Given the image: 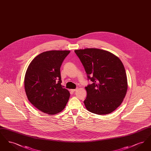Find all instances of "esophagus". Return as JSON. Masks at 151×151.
Masks as SVG:
<instances>
[{"label":"esophagus","instance_id":"obj_1","mask_svg":"<svg viewBox=\"0 0 151 151\" xmlns=\"http://www.w3.org/2000/svg\"><path fill=\"white\" fill-rule=\"evenodd\" d=\"M76 90H77V89H71V91L72 92H75Z\"/></svg>","mask_w":151,"mask_h":151}]
</instances>
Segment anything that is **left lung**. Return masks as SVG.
<instances>
[{
  "label": "left lung",
  "instance_id": "left-lung-1",
  "mask_svg": "<svg viewBox=\"0 0 151 151\" xmlns=\"http://www.w3.org/2000/svg\"><path fill=\"white\" fill-rule=\"evenodd\" d=\"M83 65L88 79L85 88L86 109L102 115L114 111L122 104L127 91V79L121 60L108 51L94 48L75 50Z\"/></svg>",
  "mask_w": 151,
  "mask_h": 151
}]
</instances>
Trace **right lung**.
<instances>
[{
  "instance_id": "obj_1",
  "label": "right lung",
  "mask_w": 151,
  "mask_h": 151,
  "mask_svg": "<svg viewBox=\"0 0 151 151\" xmlns=\"http://www.w3.org/2000/svg\"><path fill=\"white\" fill-rule=\"evenodd\" d=\"M69 50L43 52L30 62L24 79L30 103L45 113L54 115L65 108L70 93L62 86L60 68Z\"/></svg>"
}]
</instances>
